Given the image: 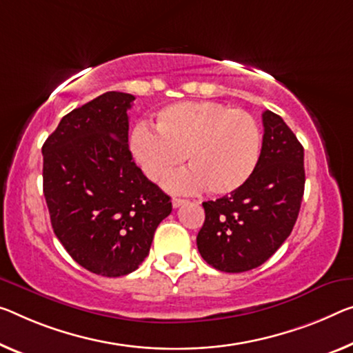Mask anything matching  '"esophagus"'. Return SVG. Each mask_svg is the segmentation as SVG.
Masks as SVG:
<instances>
[{"label": "esophagus", "mask_w": 353, "mask_h": 353, "mask_svg": "<svg viewBox=\"0 0 353 353\" xmlns=\"http://www.w3.org/2000/svg\"><path fill=\"white\" fill-rule=\"evenodd\" d=\"M184 203H188V200H184V199H176V197H173V199H172V207H173V208L181 207V205H184Z\"/></svg>", "instance_id": "1"}]
</instances>
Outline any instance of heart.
<instances>
[{
	"instance_id": "obj_1",
	"label": "heart",
	"mask_w": 353,
	"mask_h": 353,
	"mask_svg": "<svg viewBox=\"0 0 353 353\" xmlns=\"http://www.w3.org/2000/svg\"><path fill=\"white\" fill-rule=\"evenodd\" d=\"M156 132L139 124L131 135V153L153 183H164L183 164L191 167L167 188L189 194L207 188L225 195L241 188L256 170L260 131L254 118L219 102H176L156 115Z\"/></svg>"
}]
</instances>
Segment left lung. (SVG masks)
I'll list each match as a JSON object with an SVG mask.
<instances>
[{"label":"left lung","mask_w":353,"mask_h":353,"mask_svg":"<svg viewBox=\"0 0 353 353\" xmlns=\"http://www.w3.org/2000/svg\"><path fill=\"white\" fill-rule=\"evenodd\" d=\"M263 142L251 178L224 197L203 202L200 256L225 273L257 268L294 229L305 192V151L283 118L265 110Z\"/></svg>","instance_id":"obj_1"}]
</instances>
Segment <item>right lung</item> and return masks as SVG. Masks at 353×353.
Instances as JSON below:
<instances>
[{"label":"right lung","instance_id":"add662e5","mask_svg":"<svg viewBox=\"0 0 353 353\" xmlns=\"http://www.w3.org/2000/svg\"><path fill=\"white\" fill-rule=\"evenodd\" d=\"M135 97L107 91L69 112L42 146L53 232L79 265L118 278L148 256L170 197L135 165L128 145Z\"/></svg>","mask_w":353,"mask_h":353}]
</instances>
